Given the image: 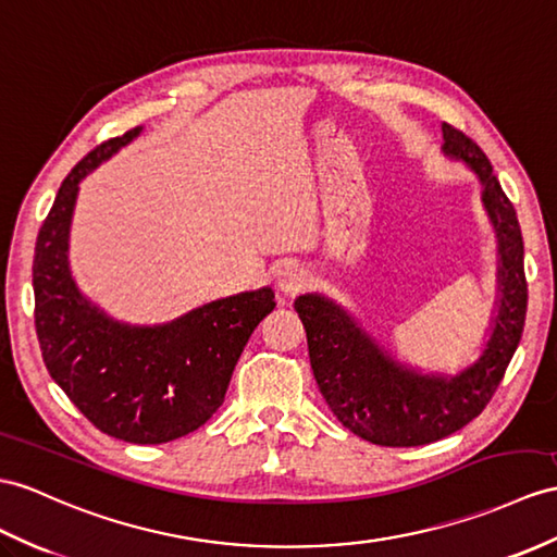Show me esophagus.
I'll list each match as a JSON object with an SVG mask.
<instances>
[{
  "mask_svg": "<svg viewBox=\"0 0 557 557\" xmlns=\"http://www.w3.org/2000/svg\"><path fill=\"white\" fill-rule=\"evenodd\" d=\"M309 281V271L295 260L283 262L278 269V288L283 293H297L300 288L307 286Z\"/></svg>",
  "mask_w": 557,
  "mask_h": 557,
  "instance_id": "esophagus-1",
  "label": "esophagus"
}]
</instances>
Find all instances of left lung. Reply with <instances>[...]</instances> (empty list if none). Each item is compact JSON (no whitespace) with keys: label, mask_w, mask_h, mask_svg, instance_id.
Here are the masks:
<instances>
[{"label":"left lung","mask_w":557,"mask_h":557,"mask_svg":"<svg viewBox=\"0 0 557 557\" xmlns=\"http://www.w3.org/2000/svg\"><path fill=\"white\" fill-rule=\"evenodd\" d=\"M442 151L463 160L482 184L498 238V297L480 359L456 375L420 373L392 359L347 311L319 293L295 300L309 361L325 404L357 437L381 446H420L468 425L490 404L520 345L527 314L524 243L512 202L492 162L468 134L442 125Z\"/></svg>","instance_id":"obj_1"}]
</instances>
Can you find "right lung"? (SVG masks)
<instances>
[{
	"instance_id": "obj_1",
	"label": "right lung",
	"mask_w": 557,
	"mask_h": 557,
	"mask_svg": "<svg viewBox=\"0 0 557 557\" xmlns=\"http://www.w3.org/2000/svg\"><path fill=\"white\" fill-rule=\"evenodd\" d=\"M139 132L103 141L63 180L35 246V329L49 375L89 423L122 442L162 444L220 409L243 347L276 302L264 286L168 323L132 325L79 293L67 262L77 184Z\"/></svg>"
}]
</instances>
